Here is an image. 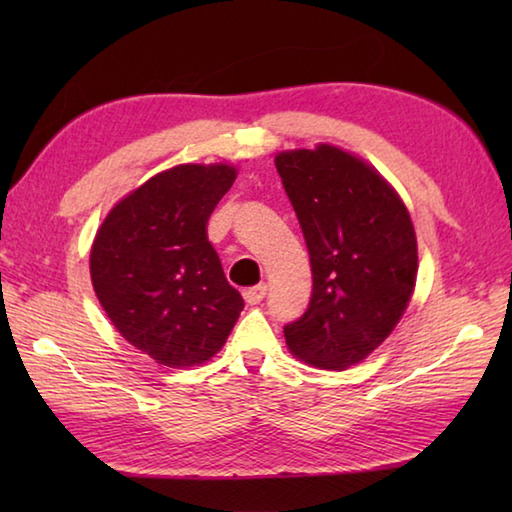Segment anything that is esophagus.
I'll return each instance as SVG.
<instances>
[{"mask_svg": "<svg viewBox=\"0 0 512 512\" xmlns=\"http://www.w3.org/2000/svg\"><path fill=\"white\" fill-rule=\"evenodd\" d=\"M244 298L248 305H259L266 298V284H257V287H250L244 291Z\"/></svg>", "mask_w": 512, "mask_h": 512, "instance_id": "1", "label": "esophagus"}]
</instances>
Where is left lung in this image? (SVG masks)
<instances>
[{
	"instance_id": "obj_1",
	"label": "left lung",
	"mask_w": 512,
	"mask_h": 512,
	"mask_svg": "<svg viewBox=\"0 0 512 512\" xmlns=\"http://www.w3.org/2000/svg\"><path fill=\"white\" fill-rule=\"evenodd\" d=\"M307 241L311 300L284 325L298 359L345 370L368 357L400 323L418 275L409 210L375 167L318 144L275 158Z\"/></svg>"
}]
</instances>
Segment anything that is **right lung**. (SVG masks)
I'll return each instance as SVG.
<instances>
[{
	"instance_id": "right-lung-1",
	"label": "right lung",
	"mask_w": 512,
	"mask_h": 512,
	"mask_svg": "<svg viewBox=\"0 0 512 512\" xmlns=\"http://www.w3.org/2000/svg\"><path fill=\"white\" fill-rule=\"evenodd\" d=\"M235 178L228 164H178L121 198L94 237L90 275L103 311L162 366L214 357L244 309L207 241V219Z\"/></svg>"
}]
</instances>
